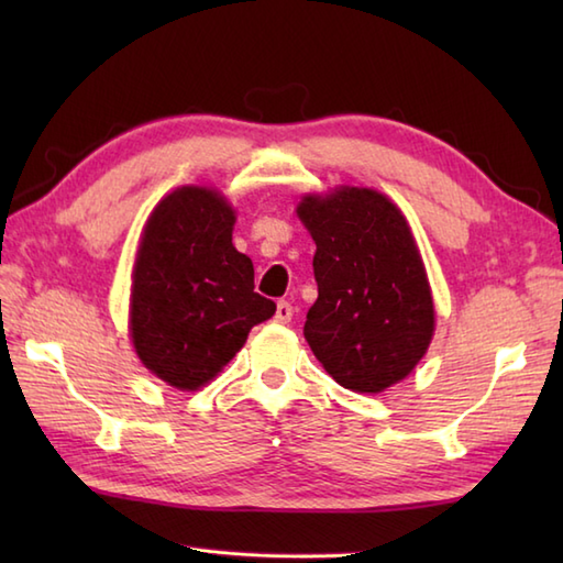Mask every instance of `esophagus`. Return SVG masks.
Returning <instances> with one entry per match:
<instances>
[{"label":"esophagus","mask_w":563,"mask_h":563,"mask_svg":"<svg viewBox=\"0 0 563 563\" xmlns=\"http://www.w3.org/2000/svg\"><path fill=\"white\" fill-rule=\"evenodd\" d=\"M292 314H295V309H292L290 302L280 300L278 305H275V321H278V324H288V321L292 319Z\"/></svg>","instance_id":"obj_1"}]
</instances>
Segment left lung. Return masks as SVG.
I'll return each instance as SVG.
<instances>
[{
    "label": "left lung",
    "instance_id": "8db88e82",
    "mask_svg": "<svg viewBox=\"0 0 563 563\" xmlns=\"http://www.w3.org/2000/svg\"><path fill=\"white\" fill-rule=\"evenodd\" d=\"M297 214L317 244L319 297L305 339L341 387L377 394L404 379L433 336V297L404 214L377 190L309 196Z\"/></svg>",
    "mask_w": 563,
    "mask_h": 563
}]
</instances>
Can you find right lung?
<instances>
[{"label":"right lung","mask_w":563,"mask_h":563,"mask_svg":"<svg viewBox=\"0 0 563 563\" xmlns=\"http://www.w3.org/2000/svg\"><path fill=\"white\" fill-rule=\"evenodd\" d=\"M234 212L214 190L184 186L166 196L142 234L130 331L154 375L198 389L242 349L251 327L275 314L254 292V263L232 244Z\"/></svg>","instance_id":"obj_1"}]
</instances>
